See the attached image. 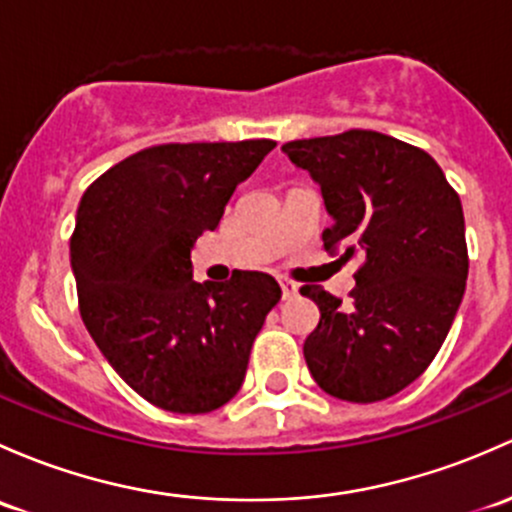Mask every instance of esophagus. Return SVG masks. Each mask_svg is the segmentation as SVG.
I'll return each instance as SVG.
<instances>
[{
  "label": "esophagus",
  "instance_id": "esophagus-1",
  "mask_svg": "<svg viewBox=\"0 0 512 512\" xmlns=\"http://www.w3.org/2000/svg\"><path fill=\"white\" fill-rule=\"evenodd\" d=\"M279 287H282V297L284 299H292V297H297V294H299L297 282H292V279H287V277H279Z\"/></svg>",
  "mask_w": 512,
  "mask_h": 512
}]
</instances>
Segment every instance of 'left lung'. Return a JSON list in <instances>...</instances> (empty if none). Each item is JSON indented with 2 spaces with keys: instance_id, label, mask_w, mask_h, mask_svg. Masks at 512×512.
Wrapping results in <instances>:
<instances>
[{
  "instance_id": "1",
  "label": "left lung",
  "mask_w": 512,
  "mask_h": 512,
  "mask_svg": "<svg viewBox=\"0 0 512 512\" xmlns=\"http://www.w3.org/2000/svg\"><path fill=\"white\" fill-rule=\"evenodd\" d=\"M319 181L333 223L324 247L363 255L343 304L319 284V326L304 341L316 385L346 402H380L414 383L439 353L469 277L464 208L424 149L373 129L284 144Z\"/></svg>"
}]
</instances>
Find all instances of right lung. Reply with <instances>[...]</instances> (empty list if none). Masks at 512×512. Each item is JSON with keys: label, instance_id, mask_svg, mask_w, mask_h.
<instances>
[{"label": "right lung", "instance_id": "1", "mask_svg": "<svg viewBox=\"0 0 512 512\" xmlns=\"http://www.w3.org/2000/svg\"><path fill=\"white\" fill-rule=\"evenodd\" d=\"M272 139L157 144L83 193L71 235L78 309L107 363L166 412L203 414L238 395L265 316L282 297L265 272L193 282L191 247L218 228Z\"/></svg>", "mask_w": 512, "mask_h": 512}]
</instances>
